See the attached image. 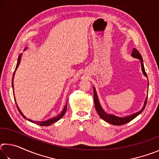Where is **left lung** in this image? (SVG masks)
<instances>
[{
    "instance_id": "8db88e82",
    "label": "left lung",
    "mask_w": 159,
    "mask_h": 159,
    "mask_svg": "<svg viewBox=\"0 0 159 159\" xmlns=\"http://www.w3.org/2000/svg\"><path fill=\"white\" fill-rule=\"evenodd\" d=\"M132 56H133V57H134V58H138V59H139V60H140L142 72H143L144 76L147 77V73L145 72V69H144V64H143V60H142V56L140 55V53L139 52V51L137 49H135V48H134L133 50V52H132ZM93 90H94V102H95V107L96 111H98V114L99 115V116L101 117V118H102V119L105 120L106 122L111 123V124H112V125H121L125 124V123L131 121V120L134 119V118L138 116L139 114H141V113L143 111V110L144 109L145 107H146V104H147V97L146 99H145L143 108H142V110H140L139 111L135 113V114H132L131 116H128L124 117V118L117 117L114 115L107 114H106L105 112H104V110L102 109V108L101 107L100 104H99L98 98V95H97V93H96L95 88H93Z\"/></svg>"
}]
</instances>
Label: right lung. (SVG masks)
I'll return each mask as SVG.
<instances>
[{
  "label": "right lung",
  "mask_w": 159,
  "mask_h": 159,
  "mask_svg": "<svg viewBox=\"0 0 159 159\" xmlns=\"http://www.w3.org/2000/svg\"><path fill=\"white\" fill-rule=\"evenodd\" d=\"M21 55H20V56H19V57H18V61H17V66H16V69H15V70L17 69V67H18V66H19V64H20V60H21ZM15 71H14V74H13V77H12V88H13V78H14V75H15ZM17 109H18V111H19V112L20 113V114H21V116H23L24 118H26V119H27L28 120H29V121H31V122L34 123H36L37 125H41V126H48V125H50L51 124H52L53 123H55V122H56V121H57L58 120H60V118L63 116L64 115V114H65L66 111V109H67V104H66V105L65 107H64V109H63L62 112H61L60 115H58L57 116H56V117H54V118H50V119H49V120H46V121H42V122L34 121V120H31V119H29V118H26V116H24V115H23V114H22V113H21V111H20V109H19V107H17Z\"/></svg>",
  "instance_id": "1"
}]
</instances>
